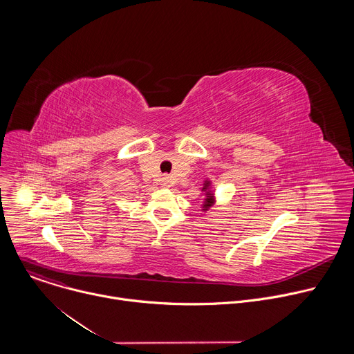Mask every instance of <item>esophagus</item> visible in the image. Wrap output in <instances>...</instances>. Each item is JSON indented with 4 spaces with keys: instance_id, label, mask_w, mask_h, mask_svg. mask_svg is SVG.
<instances>
[{
    "instance_id": "obj_1",
    "label": "esophagus",
    "mask_w": 354,
    "mask_h": 354,
    "mask_svg": "<svg viewBox=\"0 0 354 354\" xmlns=\"http://www.w3.org/2000/svg\"><path fill=\"white\" fill-rule=\"evenodd\" d=\"M169 182H171L169 176H162V179H161V185H164V186H169Z\"/></svg>"
}]
</instances>
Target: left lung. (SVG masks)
I'll return each instance as SVG.
<instances>
[{
  "label": "left lung",
  "mask_w": 354,
  "mask_h": 354,
  "mask_svg": "<svg viewBox=\"0 0 354 354\" xmlns=\"http://www.w3.org/2000/svg\"><path fill=\"white\" fill-rule=\"evenodd\" d=\"M201 196H203V198H201V206H200V210L201 213H207L216 203H217V196H216V190L213 187V183L209 178H206L203 180V186H201Z\"/></svg>",
  "instance_id": "8db88e82"
}]
</instances>
